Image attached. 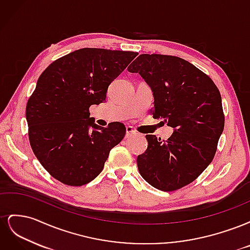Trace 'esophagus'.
<instances>
[{
    "instance_id": "1",
    "label": "esophagus",
    "mask_w": 250,
    "mask_h": 250,
    "mask_svg": "<svg viewBox=\"0 0 250 250\" xmlns=\"http://www.w3.org/2000/svg\"><path fill=\"white\" fill-rule=\"evenodd\" d=\"M135 134V131L133 130V128L131 126H127L126 127V139L132 137V135Z\"/></svg>"
}]
</instances>
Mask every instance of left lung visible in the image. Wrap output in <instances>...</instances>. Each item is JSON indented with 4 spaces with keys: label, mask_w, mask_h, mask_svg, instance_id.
Here are the masks:
<instances>
[{
    "label": "left lung",
    "mask_w": 250,
    "mask_h": 250,
    "mask_svg": "<svg viewBox=\"0 0 250 250\" xmlns=\"http://www.w3.org/2000/svg\"><path fill=\"white\" fill-rule=\"evenodd\" d=\"M127 70L152 90L153 118L173 128L167 141L146 135L147 149L137 158L140 174L158 190H178L213 161L224 128L220 92L207 74L176 56L141 54Z\"/></svg>",
    "instance_id": "left-lung-1"
}]
</instances>
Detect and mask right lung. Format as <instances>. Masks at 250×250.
Wrapping results in <instances>:
<instances>
[{"label":"right lung","instance_id":"right-lung-1","mask_svg":"<svg viewBox=\"0 0 250 250\" xmlns=\"http://www.w3.org/2000/svg\"><path fill=\"white\" fill-rule=\"evenodd\" d=\"M137 55L83 48L58 58L42 73L26 107L29 141L42 167L60 183L88 184L123 140L122 123L98 126L88 109L106 99L110 83Z\"/></svg>","mask_w":250,"mask_h":250}]
</instances>
